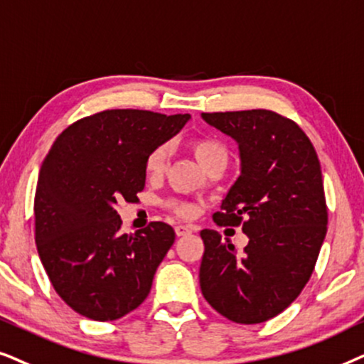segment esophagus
I'll use <instances>...</instances> for the list:
<instances>
[{"label":"esophagus","instance_id":"esophagus-1","mask_svg":"<svg viewBox=\"0 0 364 364\" xmlns=\"http://www.w3.org/2000/svg\"><path fill=\"white\" fill-rule=\"evenodd\" d=\"M174 231H176L178 238H181V236H186V235H190V232H193L191 228L185 226V225H178L176 228H174Z\"/></svg>","mask_w":364,"mask_h":364}]
</instances>
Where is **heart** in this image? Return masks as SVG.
<instances>
[{"label":"heart","instance_id":"1","mask_svg":"<svg viewBox=\"0 0 364 364\" xmlns=\"http://www.w3.org/2000/svg\"><path fill=\"white\" fill-rule=\"evenodd\" d=\"M190 149L191 153L195 154L196 161L201 164L203 168L210 169L215 164H226L228 161V151L225 148V144L221 141H218L216 138H210V136H201V138H195L190 143ZM166 158H168V148L164 144H159V146L153 148L151 151L148 153L146 161H144V169H146V174L149 176H159L164 171V166H166ZM169 210H173L174 213L181 216H188L191 215L193 208L188 205V203H181V201H168L166 203Z\"/></svg>","mask_w":364,"mask_h":364}]
</instances>
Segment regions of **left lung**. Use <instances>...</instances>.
I'll use <instances>...</instances> for the list:
<instances>
[{"instance_id": "8db88e82", "label": "left lung", "mask_w": 364, "mask_h": 364, "mask_svg": "<svg viewBox=\"0 0 364 364\" xmlns=\"http://www.w3.org/2000/svg\"><path fill=\"white\" fill-rule=\"evenodd\" d=\"M213 128L238 143L240 178L213 215L240 226L250 241L236 253L220 232L203 230L201 293L223 316L241 324L284 311L311 276L326 236L321 166L294 121L269 109L203 113Z\"/></svg>"}]
</instances>
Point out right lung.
<instances>
[{
    "mask_svg": "<svg viewBox=\"0 0 364 364\" xmlns=\"http://www.w3.org/2000/svg\"><path fill=\"white\" fill-rule=\"evenodd\" d=\"M190 118L106 109L68 126L46 154L35 195V240L53 288L76 313L113 321L146 299L174 230L153 221L121 235L114 206L138 200L148 153Z\"/></svg>",
    "mask_w": 364,
    "mask_h": 364,
    "instance_id": "obj_1",
    "label": "right lung"
}]
</instances>
